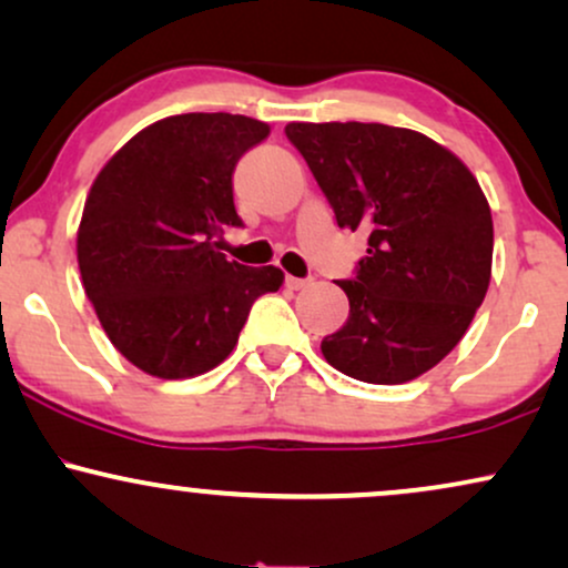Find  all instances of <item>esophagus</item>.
<instances>
[{"mask_svg":"<svg viewBox=\"0 0 568 568\" xmlns=\"http://www.w3.org/2000/svg\"><path fill=\"white\" fill-rule=\"evenodd\" d=\"M308 283H312V277H293V275H285V285H288L291 291H301V288H306Z\"/></svg>","mask_w":568,"mask_h":568,"instance_id":"34e87169","label":"esophagus"}]
</instances>
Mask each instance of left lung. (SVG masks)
<instances>
[{
    "mask_svg": "<svg viewBox=\"0 0 568 568\" xmlns=\"http://www.w3.org/2000/svg\"><path fill=\"white\" fill-rule=\"evenodd\" d=\"M285 135L333 206L369 231L348 320L322 341L329 367L400 385L443 362L490 285L493 217L466 164L427 135L379 123H291Z\"/></svg>",
    "mask_w": 568,
    "mask_h": 568,
    "instance_id": "8db88e82",
    "label": "left lung"
}]
</instances>
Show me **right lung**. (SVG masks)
<instances>
[{
	"label": "right lung",
	"instance_id": "1",
	"mask_svg": "<svg viewBox=\"0 0 568 568\" xmlns=\"http://www.w3.org/2000/svg\"><path fill=\"white\" fill-rule=\"evenodd\" d=\"M267 133L243 114H172L135 133L93 181L78 231L83 288L114 348L146 375L217 367L254 301L283 285L277 267L217 251L222 227L243 225L235 164Z\"/></svg>",
	"mask_w": 568,
	"mask_h": 568
}]
</instances>
